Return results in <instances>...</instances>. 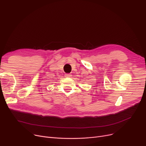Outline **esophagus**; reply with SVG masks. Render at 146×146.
I'll list each match as a JSON object with an SVG mask.
<instances>
[{
    "instance_id": "34e87169",
    "label": "esophagus",
    "mask_w": 146,
    "mask_h": 146,
    "mask_svg": "<svg viewBox=\"0 0 146 146\" xmlns=\"http://www.w3.org/2000/svg\"><path fill=\"white\" fill-rule=\"evenodd\" d=\"M71 76H72V74L70 73H66L65 74V76L67 78H70V77H71Z\"/></svg>"
}]
</instances>
